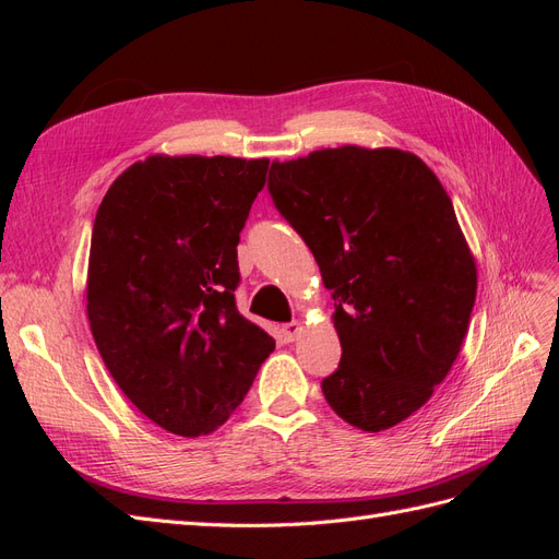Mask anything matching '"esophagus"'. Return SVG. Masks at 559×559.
<instances>
[{
    "label": "esophagus",
    "instance_id": "esophagus-1",
    "mask_svg": "<svg viewBox=\"0 0 559 559\" xmlns=\"http://www.w3.org/2000/svg\"><path fill=\"white\" fill-rule=\"evenodd\" d=\"M300 333H302V326L298 324V321H289V324H282V329H280V335H282L284 343L298 341Z\"/></svg>",
    "mask_w": 559,
    "mask_h": 559
}]
</instances>
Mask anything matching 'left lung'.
Returning <instances> with one entry per match:
<instances>
[{
  "mask_svg": "<svg viewBox=\"0 0 559 559\" xmlns=\"http://www.w3.org/2000/svg\"><path fill=\"white\" fill-rule=\"evenodd\" d=\"M267 193L333 298L343 357L321 392L352 427L399 425L450 373L476 302L452 200L408 151L361 146L273 163Z\"/></svg>",
  "mask_w": 559,
  "mask_h": 559,
  "instance_id": "obj_1",
  "label": "left lung"
}]
</instances>
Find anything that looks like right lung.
Instances as JSON below:
<instances>
[{"label": "right lung", "mask_w": 559, "mask_h": 559, "mask_svg": "<svg viewBox=\"0 0 559 559\" xmlns=\"http://www.w3.org/2000/svg\"><path fill=\"white\" fill-rule=\"evenodd\" d=\"M265 173V158L151 156L97 210L95 345L121 392L170 433L222 427L275 349L235 306L240 233Z\"/></svg>", "instance_id": "right-lung-1"}]
</instances>
